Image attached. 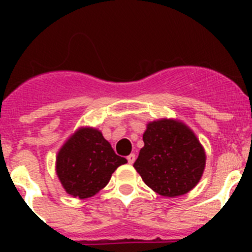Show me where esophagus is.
Listing matches in <instances>:
<instances>
[{"label":"esophagus","instance_id":"1","mask_svg":"<svg viewBox=\"0 0 252 252\" xmlns=\"http://www.w3.org/2000/svg\"><path fill=\"white\" fill-rule=\"evenodd\" d=\"M126 159H128L129 164H133L134 162H135V155H134V154H130V155H129L128 157H126Z\"/></svg>","mask_w":252,"mask_h":252}]
</instances>
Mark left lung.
<instances>
[{
    "label": "left lung",
    "instance_id": "1",
    "mask_svg": "<svg viewBox=\"0 0 252 252\" xmlns=\"http://www.w3.org/2000/svg\"><path fill=\"white\" fill-rule=\"evenodd\" d=\"M142 140L134 168L147 187L167 197L195 188L204 173L206 154L189 126L174 119L150 122Z\"/></svg>",
    "mask_w": 252,
    "mask_h": 252
}]
</instances>
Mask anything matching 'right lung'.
Segmentation results:
<instances>
[{
	"label": "right lung",
	"mask_w": 252,
	"mask_h": 252,
	"mask_svg": "<svg viewBox=\"0 0 252 252\" xmlns=\"http://www.w3.org/2000/svg\"><path fill=\"white\" fill-rule=\"evenodd\" d=\"M124 163L126 159L116 155L100 130L83 126L58 151L56 173L67 194L88 199L103 189Z\"/></svg>",
	"instance_id": "add662e5"
}]
</instances>
